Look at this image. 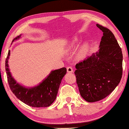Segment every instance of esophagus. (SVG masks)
Masks as SVG:
<instances>
[{"label": "esophagus", "instance_id": "1", "mask_svg": "<svg viewBox=\"0 0 129 129\" xmlns=\"http://www.w3.org/2000/svg\"><path fill=\"white\" fill-rule=\"evenodd\" d=\"M67 72H73V68L71 66H69V67L67 68Z\"/></svg>", "mask_w": 129, "mask_h": 129}]
</instances>
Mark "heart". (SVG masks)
<instances>
[{"label":"heart","mask_w":129,"mask_h":129,"mask_svg":"<svg viewBox=\"0 0 129 129\" xmlns=\"http://www.w3.org/2000/svg\"><path fill=\"white\" fill-rule=\"evenodd\" d=\"M78 42V38H77V37L74 38L73 40H72V42H71V48H75V47L77 46ZM87 49H88V45H87V43L84 44V45L82 46V48H81V50H80V55L84 56V55H85L86 52H87Z\"/></svg>","instance_id":"1"}]
</instances>
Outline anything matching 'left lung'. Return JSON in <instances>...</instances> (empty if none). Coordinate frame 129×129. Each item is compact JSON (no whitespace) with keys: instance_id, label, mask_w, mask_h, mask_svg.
Listing matches in <instances>:
<instances>
[{"instance_id":"obj_1","label":"left lung","mask_w":129,"mask_h":129,"mask_svg":"<svg viewBox=\"0 0 129 129\" xmlns=\"http://www.w3.org/2000/svg\"><path fill=\"white\" fill-rule=\"evenodd\" d=\"M103 32L98 52L75 65L77 84L80 95L87 102H96L108 96L120 82L122 54L114 35L96 24Z\"/></svg>"}]
</instances>
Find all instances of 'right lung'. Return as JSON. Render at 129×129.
I'll list each match as a JSON object with an SVG mask.
<instances>
[{"mask_svg": "<svg viewBox=\"0 0 129 129\" xmlns=\"http://www.w3.org/2000/svg\"><path fill=\"white\" fill-rule=\"evenodd\" d=\"M20 36V35L14 39L13 42L19 39ZM10 55V51H9L5 60V70L8 82L14 94L18 99L29 106L46 107L51 106L56 99L61 80L67 71L66 68H62L51 71L49 75L39 85L27 88L17 83L12 77L8 64Z\"/></svg>", "mask_w": 129, "mask_h": 129, "instance_id": "right-lung-1", "label": "right lung"}]
</instances>
